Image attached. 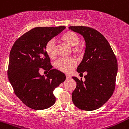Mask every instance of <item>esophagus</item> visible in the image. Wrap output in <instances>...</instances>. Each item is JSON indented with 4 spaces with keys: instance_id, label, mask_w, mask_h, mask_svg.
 Listing matches in <instances>:
<instances>
[{
    "instance_id": "esophagus-1",
    "label": "esophagus",
    "mask_w": 129,
    "mask_h": 129,
    "mask_svg": "<svg viewBox=\"0 0 129 129\" xmlns=\"http://www.w3.org/2000/svg\"><path fill=\"white\" fill-rule=\"evenodd\" d=\"M66 79H67V80H69V79L70 78V76L69 74H66Z\"/></svg>"
}]
</instances>
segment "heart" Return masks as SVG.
Returning a JSON list of instances; mask_svg holds the SVG:
<instances>
[{"mask_svg": "<svg viewBox=\"0 0 129 129\" xmlns=\"http://www.w3.org/2000/svg\"><path fill=\"white\" fill-rule=\"evenodd\" d=\"M60 40L72 47V51L75 54H80L83 51V46L79 43V35L73 31H66L60 37ZM45 51L50 58H54L56 55V49L54 42L49 40L45 45ZM76 61L73 58H61L55 63V67L63 72H69L75 67Z\"/></svg>", "mask_w": 129, "mask_h": 129, "instance_id": "1", "label": "heart"}]
</instances>
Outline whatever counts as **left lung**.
<instances>
[{
    "mask_svg": "<svg viewBox=\"0 0 129 129\" xmlns=\"http://www.w3.org/2000/svg\"><path fill=\"white\" fill-rule=\"evenodd\" d=\"M69 29L80 34L86 42L83 59L76 71L83 74V81L76 77V86L72 94V101L82 110H97L107 102L115 89L117 62L111 46L102 34L86 26H70Z\"/></svg>",
    "mask_w": 129,
    "mask_h": 129,
    "instance_id": "1",
    "label": "left lung"
}]
</instances>
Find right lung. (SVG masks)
Wrapping results in <instances>:
<instances>
[{"label": "right lung", "mask_w": 129, "mask_h": 129, "mask_svg": "<svg viewBox=\"0 0 129 129\" xmlns=\"http://www.w3.org/2000/svg\"><path fill=\"white\" fill-rule=\"evenodd\" d=\"M65 26L35 27L20 37L13 45L9 57L8 77L14 92L25 105L36 110L54 104L53 92L66 80L63 73L53 69L45 51L49 40L60 34ZM49 71L41 76L40 68Z\"/></svg>", "instance_id": "1"}]
</instances>
